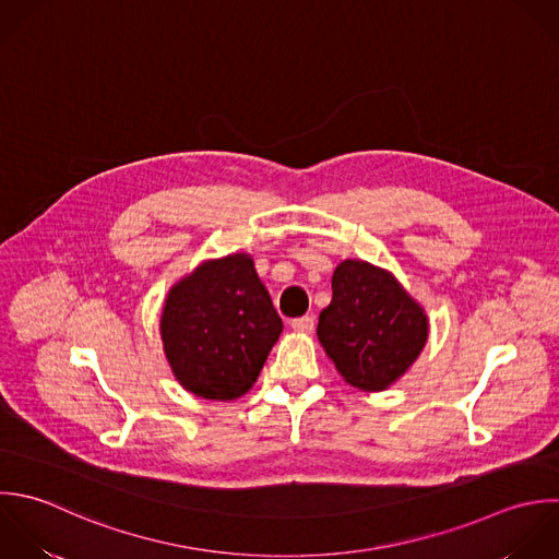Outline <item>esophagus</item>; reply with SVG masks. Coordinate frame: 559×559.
I'll return each instance as SVG.
<instances>
[{
    "label": "esophagus",
    "mask_w": 559,
    "mask_h": 559,
    "mask_svg": "<svg viewBox=\"0 0 559 559\" xmlns=\"http://www.w3.org/2000/svg\"><path fill=\"white\" fill-rule=\"evenodd\" d=\"M316 326V318L313 316H302V318H294L292 320V329L298 333H311Z\"/></svg>",
    "instance_id": "obj_1"
}]
</instances>
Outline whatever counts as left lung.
Returning a JSON list of instances; mask_svg holds the SVG:
<instances>
[{"label":"left lung","mask_w":559,"mask_h":559,"mask_svg":"<svg viewBox=\"0 0 559 559\" xmlns=\"http://www.w3.org/2000/svg\"><path fill=\"white\" fill-rule=\"evenodd\" d=\"M429 322L399 281L366 261L333 272V300L320 313L318 340L353 388L379 392L425 348Z\"/></svg>","instance_id":"left-lung-1"}]
</instances>
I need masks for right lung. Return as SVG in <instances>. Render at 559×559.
Listing matches in <instances>:
<instances>
[{
    "label": "right lung",
    "mask_w": 559,
    "mask_h": 559,
    "mask_svg": "<svg viewBox=\"0 0 559 559\" xmlns=\"http://www.w3.org/2000/svg\"><path fill=\"white\" fill-rule=\"evenodd\" d=\"M281 331L248 254L202 263L169 292L160 316L163 348L176 379L211 401L246 394Z\"/></svg>",
    "instance_id": "add662e5"
}]
</instances>
